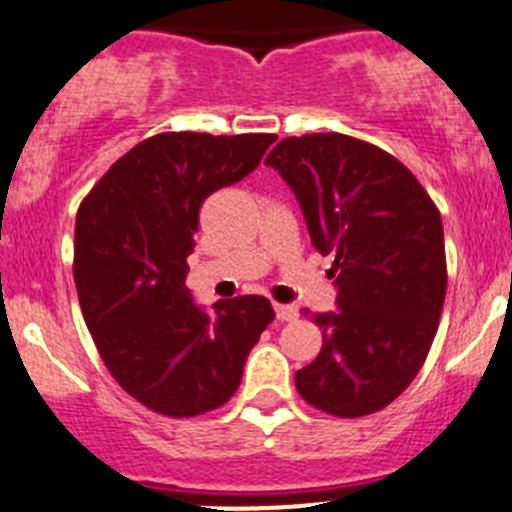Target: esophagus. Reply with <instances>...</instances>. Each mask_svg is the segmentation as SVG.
<instances>
[{
  "label": "esophagus",
  "mask_w": 512,
  "mask_h": 512,
  "mask_svg": "<svg viewBox=\"0 0 512 512\" xmlns=\"http://www.w3.org/2000/svg\"><path fill=\"white\" fill-rule=\"evenodd\" d=\"M275 315L280 322H292L297 320V310L292 305H280V302H275Z\"/></svg>",
  "instance_id": "34e87169"
}]
</instances>
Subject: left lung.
I'll use <instances>...</instances> for the list:
<instances>
[{
	"label": "left lung",
	"mask_w": 512,
	"mask_h": 512,
	"mask_svg": "<svg viewBox=\"0 0 512 512\" xmlns=\"http://www.w3.org/2000/svg\"><path fill=\"white\" fill-rule=\"evenodd\" d=\"M292 187L317 252L332 255L337 312L297 393L335 418L388 408L423 367L448 287L440 210L390 152L340 132L285 137L267 155Z\"/></svg>",
	"instance_id": "obj_1"
}]
</instances>
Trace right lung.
<instances>
[{
    "instance_id": "1",
    "label": "right lung",
    "mask_w": 512,
    "mask_h": 512,
    "mask_svg": "<svg viewBox=\"0 0 512 512\" xmlns=\"http://www.w3.org/2000/svg\"><path fill=\"white\" fill-rule=\"evenodd\" d=\"M275 140L162 132L119 157L79 205L72 270L84 322L124 393L167 418L225 405L275 320L267 297L205 312L185 287L202 202L250 175Z\"/></svg>"
}]
</instances>
